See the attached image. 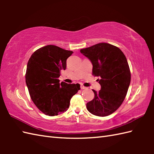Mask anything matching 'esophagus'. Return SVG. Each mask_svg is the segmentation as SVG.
Returning a JSON list of instances; mask_svg holds the SVG:
<instances>
[{
  "instance_id": "obj_1",
  "label": "esophagus",
  "mask_w": 154,
  "mask_h": 154,
  "mask_svg": "<svg viewBox=\"0 0 154 154\" xmlns=\"http://www.w3.org/2000/svg\"><path fill=\"white\" fill-rule=\"evenodd\" d=\"M81 89H87V87H84L83 85H81Z\"/></svg>"
}]
</instances>
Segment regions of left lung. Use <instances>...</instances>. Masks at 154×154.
<instances>
[{"instance_id":"obj_1","label":"left lung","mask_w":154,"mask_h":154,"mask_svg":"<svg viewBox=\"0 0 154 154\" xmlns=\"http://www.w3.org/2000/svg\"><path fill=\"white\" fill-rule=\"evenodd\" d=\"M81 53L93 65V74L100 77V90H93L94 98L87 109L98 116H106L119 109L125 99L131 80L126 57L119 48L99 43L81 49Z\"/></svg>"}]
</instances>
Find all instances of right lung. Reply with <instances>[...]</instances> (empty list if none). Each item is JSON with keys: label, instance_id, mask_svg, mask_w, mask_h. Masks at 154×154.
Wrapping results in <instances>:
<instances>
[{"label": "right lung", "instance_id": "add662e5", "mask_svg": "<svg viewBox=\"0 0 154 154\" xmlns=\"http://www.w3.org/2000/svg\"><path fill=\"white\" fill-rule=\"evenodd\" d=\"M73 51L54 45L38 49L27 64L26 83L31 99L39 110L53 116L67 111L70 100L80 90L79 84L60 83L61 71Z\"/></svg>", "mask_w": 154, "mask_h": 154}]
</instances>
